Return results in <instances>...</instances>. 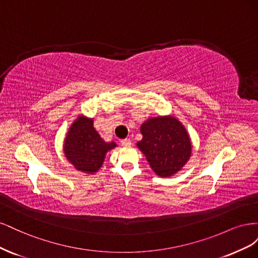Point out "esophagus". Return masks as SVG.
Here are the masks:
<instances>
[{
  "label": "esophagus",
  "mask_w": 258,
  "mask_h": 258,
  "mask_svg": "<svg viewBox=\"0 0 258 258\" xmlns=\"http://www.w3.org/2000/svg\"><path fill=\"white\" fill-rule=\"evenodd\" d=\"M120 143H121V145H122V146H124V147H128V146H130V145H131L130 139H123V140H121Z\"/></svg>",
  "instance_id": "obj_1"
}]
</instances>
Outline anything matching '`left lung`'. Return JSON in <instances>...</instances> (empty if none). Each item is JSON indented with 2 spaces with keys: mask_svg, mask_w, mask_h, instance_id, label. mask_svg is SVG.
I'll return each instance as SVG.
<instances>
[{
  "mask_svg": "<svg viewBox=\"0 0 258 258\" xmlns=\"http://www.w3.org/2000/svg\"><path fill=\"white\" fill-rule=\"evenodd\" d=\"M142 140L137 143L154 172L169 177L181 170L191 154L188 134L173 116L152 117L141 126Z\"/></svg>",
  "mask_w": 258,
  "mask_h": 258,
  "instance_id": "1",
  "label": "left lung"
}]
</instances>
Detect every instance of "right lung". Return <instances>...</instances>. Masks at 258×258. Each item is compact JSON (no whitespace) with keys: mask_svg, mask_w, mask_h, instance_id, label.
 <instances>
[{"mask_svg":"<svg viewBox=\"0 0 258 258\" xmlns=\"http://www.w3.org/2000/svg\"><path fill=\"white\" fill-rule=\"evenodd\" d=\"M116 146L114 142L103 141L93 128L92 118L79 116L68 131L63 152L76 170L93 174L102 167L106 153Z\"/></svg>","mask_w":258,"mask_h":258,"instance_id":"add662e5","label":"right lung"}]
</instances>
